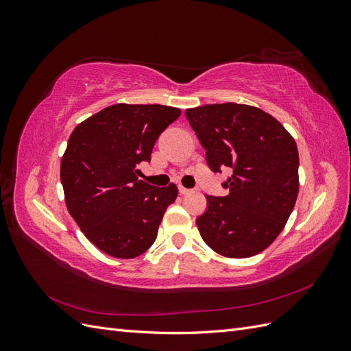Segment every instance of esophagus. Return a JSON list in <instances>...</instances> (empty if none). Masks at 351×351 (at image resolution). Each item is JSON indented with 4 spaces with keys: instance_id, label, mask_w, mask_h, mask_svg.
Wrapping results in <instances>:
<instances>
[{
    "instance_id": "34e87169",
    "label": "esophagus",
    "mask_w": 351,
    "mask_h": 351,
    "mask_svg": "<svg viewBox=\"0 0 351 351\" xmlns=\"http://www.w3.org/2000/svg\"><path fill=\"white\" fill-rule=\"evenodd\" d=\"M178 190H180V193H182V195H189V193L193 192L192 189H186V187H183V186H180Z\"/></svg>"
}]
</instances>
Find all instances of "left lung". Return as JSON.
Wrapping results in <instances>:
<instances>
[{
    "label": "left lung",
    "mask_w": 351,
    "mask_h": 351,
    "mask_svg": "<svg viewBox=\"0 0 351 351\" xmlns=\"http://www.w3.org/2000/svg\"><path fill=\"white\" fill-rule=\"evenodd\" d=\"M214 173L231 168L227 196L206 195L196 219L204 241L227 258H250L278 237L299 195V151L293 136L268 112L244 104L186 110Z\"/></svg>",
    "instance_id": "obj_1"
}]
</instances>
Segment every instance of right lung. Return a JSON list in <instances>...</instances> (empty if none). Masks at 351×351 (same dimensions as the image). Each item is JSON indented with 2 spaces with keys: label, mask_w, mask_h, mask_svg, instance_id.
<instances>
[{
  "label": "right lung",
  "mask_w": 351,
  "mask_h": 351,
  "mask_svg": "<svg viewBox=\"0 0 351 351\" xmlns=\"http://www.w3.org/2000/svg\"><path fill=\"white\" fill-rule=\"evenodd\" d=\"M182 111L159 104H115L82 121L70 134L60 177L66 205L90 243L119 259L149 249L174 183L154 187L137 178V164L151 161L154 145Z\"/></svg>",
  "instance_id": "obj_1"
}]
</instances>
